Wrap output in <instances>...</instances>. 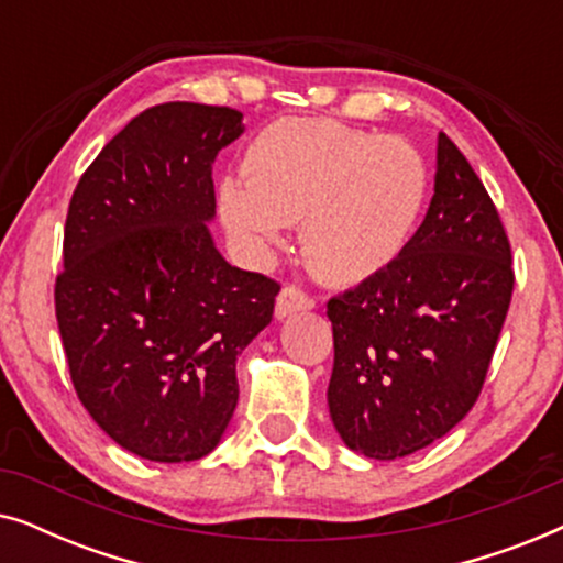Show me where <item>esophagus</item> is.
<instances>
[{"label":"esophagus","instance_id":"obj_1","mask_svg":"<svg viewBox=\"0 0 563 563\" xmlns=\"http://www.w3.org/2000/svg\"><path fill=\"white\" fill-rule=\"evenodd\" d=\"M314 307V299L307 295L305 289L295 287V284H289V287H284L279 291V297H276V318L284 320L289 318V314L295 312H305V310H312Z\"/></svg>","mask_w":563,"mask_h":563}]
</instances>
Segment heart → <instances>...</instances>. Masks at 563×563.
<instances>
[{"mask_svg":"<svg viewBox=\"0 0 563 563\" xmlns=\"http://www.w3.org/2000/svg\"><path fill=\"white\" fill-rule=\"evenodd\" d=\"M430 191L415 145L335 120L284 118L253 137L243 174H228L218 210L253 258L299 222L305 261L320 279L358 284L395 264Z\"/></svg>","mask_w":563,"mask_h":563,"instance_id":"heart-1","label":"heart"}]
</instances>
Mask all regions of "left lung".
Wrapping results in <instances>:
<instances>
[{
  "label": "left lung",
  "instance_id": "left-lung-1",
  "mask_svg": "<svg viewBox=\"0 0 563 563\" xmlns=\"http://www.w3.org/2000/svg\"><path fill=\"white\" fill-rule=\"evenodd\" d=\"M515 287L510 241L487 189L438 133L435 195L395 264L328 302L330 418L361 456H410L479 397Z\"/></svg>",
  "mask_w": 563,
  "mask_h": 563
}]
</instances>
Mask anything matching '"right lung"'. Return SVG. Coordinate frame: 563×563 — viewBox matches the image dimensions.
Returning <instances> with one entry per match:
<instances>
[{"mask_svg":"<svg viewBox=\"0 0 563 563\" xmlns=\"http://www.w3.org/2000/svg\"><path fill=\"white\" fill-rule=\"evenodd\" d=\"M230 107L166 102L128 122L76 184L56 318L81 405L122 449L197 461L238 405L235 361L272 322L279 284L214 249V156Z\"/></svg>","mask_w":563,"mask_h":563,"instance_id":"add662e5","label":"right lung"}]
</instances>
